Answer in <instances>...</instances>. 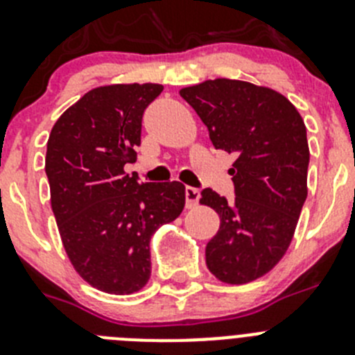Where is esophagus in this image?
Instances as JSON below:
<instances>
[{
    "instance_id": "34e87169",
    "label": "esophagus",
    "mask_w": 355,
    "mask_h": 355,
    "mask_svg": "<svg viewBox=\"0 0 355 355\" xmlns=\"http://www.w3.org/2000/svg\"><path fill=\"white\" fill-rule=\"evenodd\" d=\"M184 197H187V207L188 209H193L197 204H199L200 199V191L193 187H187L184 188Z\"/></svg>"
}]
</instances>
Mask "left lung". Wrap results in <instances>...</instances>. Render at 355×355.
<instances>
[{"mask_svg": "<svg viewBox=\"0 0 355 355\" xmlns=\"http://www.w3.org/2000/svg\"><path fill=\"white\" fill-rule=\"evenodd\" d=\"M180 95L214 148L237 156L230 168L236 199L211 188L200 193V204L220 216L206 246L207 269L223 284H248L278 264L294 237L308 195L306 126L282 93L245 80H204Z\"/></svg>", "mask_w": 355, "mask_h": 355, "instance_id": "left-lung-1", "label": "left lung"}]
</instances>
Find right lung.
<instances>
[{
  "instance_id": "add662e5",
  "label": "right lung",
  "mask_w": 355,
  "mask_h": 355,
  "mask_svg": "<svg viewBox=\"0 0 355 355\" xmlns=\"http://www.w3.org/2000/svg\"><path fill=\"white\" fill-rule=\"evenodd\" d=\"M162 84L87 91L52 126L45 155L51 206L80 278L107 294L141 291L151 276L149 241L184 207V184L139 183L125 172L141 146L142 114Z\"/></svg>"
}]
</instances>
